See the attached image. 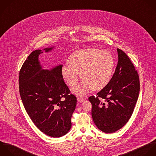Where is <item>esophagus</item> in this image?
Returning <instances> with one entry per match:
<instances>
[{
	"instance_id": "34e87169",
	"label": "esophagus",
	"mask_w": 156,
	"mask_h": 156,
	"mask_svg": "<svg viewBox=\"0 0 156 156\" xmlns=\"http://www.w3.org/2000/svg\"><path fill=\"white\" fill-rule=\"evenodd\" d=\"M77 100L80 102H82V101L85 100V98H83V97H77Z\"/></svg>"
}]
</instances>
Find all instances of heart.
Wrapping results in <instances>:
<instances>
[{
    "instance_id": "1",
    "label": "heart",
    "mask_w": 156,
    "mask_h": 156,
    "mask_svg": "<svg viewBox=\"0 0 156 156\" xmlns=\"http://www.w3.org/2000/svg\"><path fill=\"white\" fill-rule=\"evenodd\" d=\"M69 64L61 68V75L67 85L73 88L77 84L80 73L83 81L73 89L78 95H84L90 89L101 90L109 83L115 67L112 53L97 48L74 51L68 58Z\"/></svg>"
}]
</instances>
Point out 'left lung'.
Returning <instances> with one entry per match:
<instances>
[{
	"instance_id": "1",
	"label": "left lung",
	"mask_w": 156,
	"mask_h": 156,
	"mask_svg": "<svg viewBox=\"0 0 156 156\" xmlns=\"http://www.w3.org/2000/svg\"><path fill=\"white\" fill-rule=\"evenodd\" d=\"M119 61L106 86L90 96L92 117L97 127L106 133H114L131 118L140 92L137 71L127 55L117 48Z\"/></svg>"
}]
</instances>
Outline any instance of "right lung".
Here are the masks:
<instances>
[{"instance_id":"add662e5","label":"right lung","mask_w":156,"mask_h":156,"mask_svg":"<svg viewBox=\"0 0 156 156\" xmlns=\"http://www.w3.org/2000/svg\"><path fill=\"white\" fill-rule=\"evenodd\" d=\"M51 48H44L45 52ZM41 50L31 53L19 75V93L23 106L36 126L46 135L59 137L72 126L71 118L76 98L64 83L62 65L44 70L38 60Z\"/></svg>"}]
</instances>
